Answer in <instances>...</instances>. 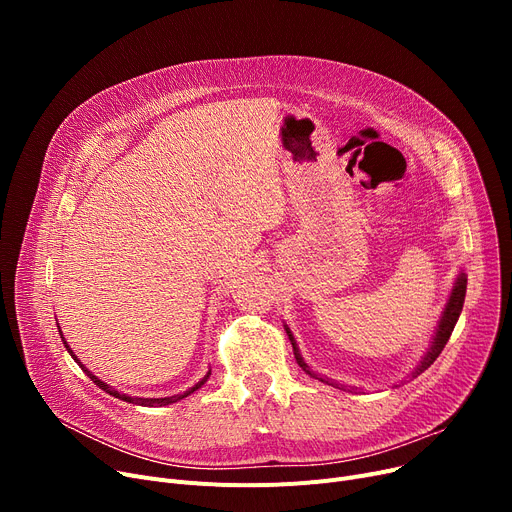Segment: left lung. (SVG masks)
Returning <instances> with one entry per match:
<instances>
[{"label":"left lung","mask_w":512,"mask_h":512,"mask_svg":"<svg viewBox=\"0 0 512 512\" xmlns=\"http://www.w3.org/2000/svg\"><path fill=\"white\" fill-rule=\"evenodd\" d=\"M465 292H467V274L461 272L459 276H456V280H454L452 292H450V297H448V301H446V307H444V311H442V315H440L438 328H436V332H434V336H432V344H429V348L425 351V355L421 357L419 365L411 371L409 380H413V378H417V375H421L429 365H432V363L438 359V355L444 351V346H446V342H448V338H450V334H452V330H454V326H456V321H459V315H461V311H463ZM284 330H286V334H288V338H290L292 351H294V359H297V363L301 365V369H303L305 373H309L311 378L319 380V382H324V384H330V386H334V388L344 390V386H340V384H336V382H330V380H324V378H319L317 373H313L311 367L305 363V359H303V355H301V351H299V346H297V340H294L290 328L284 326Z\"/></svg>","instance_id":"obj_1"}]
</instances>
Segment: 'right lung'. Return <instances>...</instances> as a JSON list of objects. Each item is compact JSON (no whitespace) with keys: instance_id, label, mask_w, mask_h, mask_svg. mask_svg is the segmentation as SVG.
Instances as JSON below:
<instances>
[{"instance_id":"obj_1","label":"right lung","mask_w":512,"mask_h":512,"mask_svg":"<svg viewBox=\"0 0 512 512\" xmlns=\"http://www.w3.org/2000/svg\"><path fill=\"white\" fill-rule=\"evenodd\" d=\"M58 330H60V326H58ZM60 336H62V342H64V346H66V351L70 353V357L83 367V371L89 375L91 378V382L93 384H97L103 392H107V394H112V396H116V398H120V400H126V402H132V405H139V407H166V405H172V402H178V400H182V398H186L188 394H193L195 390H199L207 380H209V375H211V371H207L205 373V378L201 380V382H197L193 388H188L186 392H182V394H174V396H166V398H139V396H128V394H122V392H118L116 388H112L110 384H105V382H101L97 375H93V371H89L83 363H80L78 359H76V355L72 353V348L68 346V342H66V338H64V334H62V330H60Z\"/></svg>"}]
</instances>
